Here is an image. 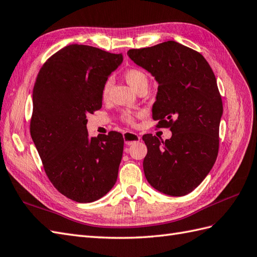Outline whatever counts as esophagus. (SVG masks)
Wrapping results in <instances>:
<instances>
[{
    "instance_id": "34e87169",
    "label": "esophagus",
    "mask_w": 257,
    "mask_h": 257,
    "mask_svg": "<svg viewBox=\"0 0 257 257\" xmlns=\"http://www.w3.org/2000/svg\"><path fill=\"white\" fill-rule=\"evenodd\" d=\"M140 136L137 135L136 133H133V131H127V133L123 134V140L127 146H131V144L140 141Z\"/></svg>"
}]
</instances>
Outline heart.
I'll return each instance as SVG.
<instances>
[{
	"instance_id": "heart-1",
	"label": "heart",
	"mask_w": 257,
	"mask_h": 257,
	"mask_svg": "<svg viewBox=\"0 0 257 257\" xmlns=\"http://www.w3.org/2000/svg\"><path fill=\"white\" fill-rule=\"evenodd\" d=\"M123 77L126 79V81L129 83L130 87L134 88L136 91H138L141 88H148L149 85V76L146 71L140 68L133 67V68L127 69L124 71ZM110 88H111V80L108 79V80L105 81L102 89V97L104 100L108 98ZM121 119L127 123H135L136 113L130 110H124L121 113Z\"/></svg>"
}]
</instances>
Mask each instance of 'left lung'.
Wrapping results in <instances>:
<instances>
[{
    "mask_svg": "<svg viewBox=\"0 0 257 257\" xmlns=\"http://www.w3.org/2000/svg\"><path fill=\"white\" fill-rule=\"evenodd\" d=\"M127 54L159 82L153 119L173 134L165 141L151 134L142 137L148 148L144 175L160 192L186 195L204 180L218 155L222 101L214 72L201 53L175 41Z\"/></svg>",
    "mask_w": 257,
    "mask_h": 257,
    "instance_id": "obj_1",
    "label": "left lung"
}]
</instances>
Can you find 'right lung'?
<instances>
[{
	"instance_id": "right-lung-1",
	"label": "right lung",
	"mask_w": 257,
	"mask_h": 257,
	"mask_svg": "<svg viewBox=\"0 0 257 257\" xmlns=\"http://www.w3.org/2000/svg\"><path fill=\"white\" fill-rule=\"evenodd\" d=\"M121 62V54L70 44L48 58L36 79L31 138L52 185L78 203L101 199L117 180L121 134L91 138L85 124L102 107L103 85Z\"/></svg>"
}]
</instances>
